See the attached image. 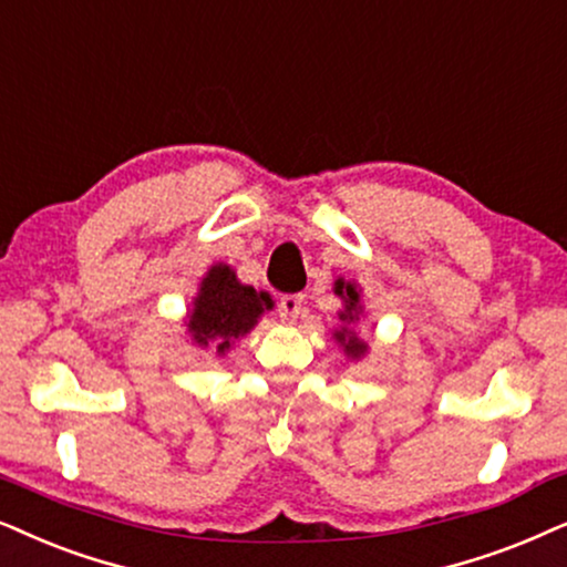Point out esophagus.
Returning a JSON list of instances; mask_svg holds the SVG:
<instances>
[{
    "mask_svg": "<svg viewBox=\"0 0 567 567\" xmlns=\"http://www.w3.org/2000/svg\"><path fill=\"white\" fill-rule=\"evenodd\" d=\"M301 305H305L301 293H286V297H281V305H278V315H281L284 322H293L299 318Z\"/></svg>",
    "mask_w": 567,
    "mask_h": 567,
    "instance_id": "1",
    "label": "esophagus"
}]
</instances>
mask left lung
I'll return each mask as SVG.
<instances>
[{
	"label": "left lung",
	"instance_id": "obj_1",
	"mask_svg": "<svg viewBox=\"0 0 567 567\" xmlns=\"http://www.w3.org/2000/svg\"><path fill=\"white\" fill-rule=\"evenodd\" d=\"M333 291H336V297H341V301H343V310H338V320H341V326L333 330V338H336L338 347L343 349L347 359H351V362L357 359L359 362V359H364L367 351H370L364 338H359V333L354 330V326L364 312L362 286H359L357 281H347V278H336Z\"/></svg>",
	"mask_w": 567,
	"mask_h": 567
}]
</instances>
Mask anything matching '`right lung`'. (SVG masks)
Returning <instances> with one entry per match:
<instances>
[{"label":"right lung","mask_w":567,"mask_h":567,"mask_svg":"<svg viewBox=\"0 0 567 567\" xmlns=\"http://www.w3.org/2000/svg\"><path fill=\"white\" fill-rule=\"evenodd\" d=\"M268 310H274L268 291H255V286L239 281L231 266L213 262L197 286L185 328L195 347L226 357L234 341L245 338Z\"/></svg>","instance_id":"add662e5"}]
</instances>
